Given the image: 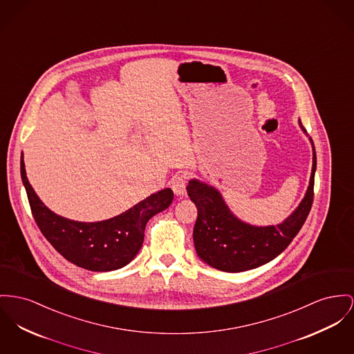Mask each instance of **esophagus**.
Segmentation results:
<instances>
[{
    "mask_svg": "<svg viewBox=\"0 0 354 354\" xmlns=\"http://www.w3.org/2000/svg\"><path fill=\"white\" fill-rule=\"evenodd\" d=\"M187 184H188V174L185 173H181V174H177L173 180H171V184H170V188L174 192L176 196H184L185 192H187Z\"/></svg>",
    "mask_w": 354,
    "mask_h": 354,
    "instance_id": "1",
    "label": "esophagus"
}]
</instances>
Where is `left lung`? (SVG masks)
Returning <instances> with one entry per match:
<instances>
[{"mask_svg": "<svg viewBox=\"0 0 354 354\" xmlns=\"http://www.w3.org/2000/svg\"><path fill=\"white\" fill-rule=\"evenodd\" d=\"M315 167L317 156L313 143V169L305 198L282 224L270 227H254L240 221L228 209L216 189L197 180L189 181L187 192L197 207V220L193 230L197 255L209 266L225 272L252 270L275 259L298 235L306 221L314 200Z\"/></svg>", "mask_w": 354, "mask_h": 354, "instance_id": "left-lung-1", "label": "left lung"}]
</instances>
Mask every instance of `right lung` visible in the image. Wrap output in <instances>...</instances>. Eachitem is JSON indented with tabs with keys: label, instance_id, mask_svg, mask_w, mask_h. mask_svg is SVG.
<instances>
[{
	"label": "right lung",
	"instance_id": "right-lung-1",
	"mask_svg": "<svg viewBox=\"0 0 354 354\" xmlns=\"http://www.w3.org/2000/svg\"><path fill=\"white\" fill-rule=\"evenodd\" d=\"M20 165L39 230L64 259L90 271L118 270L134 259L141 250L146 223L173 201L171 189H164L113 218L97 223L73 221L48 209L26 178L23 156Z\"/></svg>",
	"mask_w": 354,
	"mask_h": 354
}]
</instances>
